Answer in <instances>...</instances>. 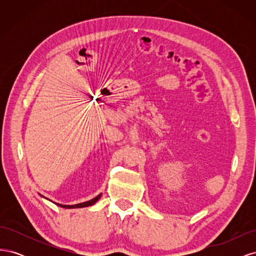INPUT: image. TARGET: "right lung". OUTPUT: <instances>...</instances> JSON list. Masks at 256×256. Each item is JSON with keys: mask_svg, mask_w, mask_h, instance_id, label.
I'll list each match as a JSON object with an SVG mask.
<instances>
[{"mask_svg": "<svg viewBox=\"0 0 256 256\" xmlns=\"http://www.w3.org/2000/svg\"><path fill=\"white\" fill-rule=\"evenodd\" d=\"M102 194H99L98 196H96L95 198H92L90 200H88V202H84V203H80V204H76V205H62V204H56L60 207H63V208H81V207H88V206H92L94 205L97 200L100 198Z\"/></svg>", "mask_w": 256, "mask_h": 256, "instance_id": "add662e5", "label": "right lung"}]
</instances>
